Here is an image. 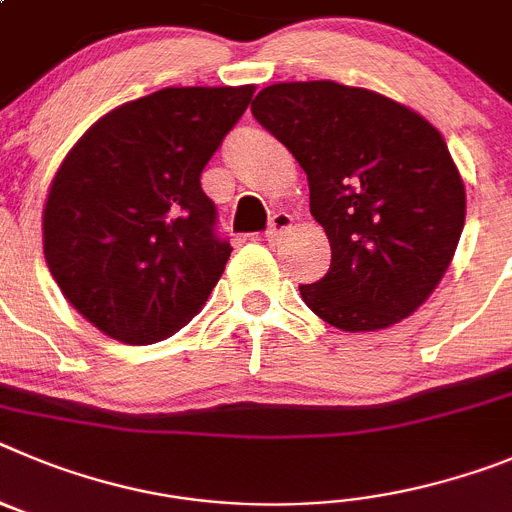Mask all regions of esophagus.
Here are the masks:
<instances>
[{"instance_id": "34e87169", "label": "esophagus", "mask_w": 512, "mask_h": 512, "mask_svg": "<svg viewBox=\"0 0 512 512\" xmlns=\"http://www.w3.org/2000/svg\"><path fill=\"white\" fill-rule=\"evenodd\" d=\"M293 229V216L285 214V211H278L270 222V229H267V242H280L285 234Z\"/></svg>"}]
</instances>
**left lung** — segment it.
<instances>
[{"mask_svg": "<svg viewBox=\"0 0 512 512\" xmlns=\"http://www.w3.org/2000/svg\"><path fill=\"white\" fill-rule=\"evenodd\" d=\"M252 114L306 170L331 245L329 273L301 285L306 306L342 331L411 316L444 278L467 214L441 132L405 104L336 81L265 86Z\"/></svg>", "mask_w": 512, "mask_h": 512, "instance_id": "obj_1", "label": "left lung"}]
</instances>
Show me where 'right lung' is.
I'll list each match as a JSON object with an SVG mask.
<instances>
[{"label":"right lung","instance_id":"add662e5","mask_svg":"<svg viewBox=\"0 0 512 512\" xmlns=\"http://www.w3.org/2000/svg\"><path fill=\"white\" fill-rule=\"evenodd\" d=\"M255 86H168L94 122L55 170L43 252L66 301L124 344H155L201 311L232 247L201 173Z\"/></svg>","mask_w":512,"mask_h":512}]
</instances>
